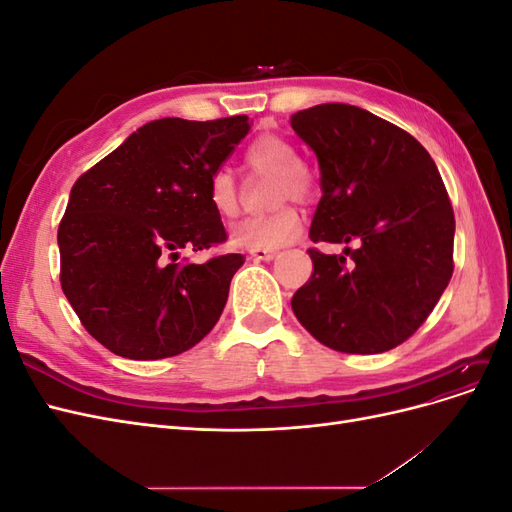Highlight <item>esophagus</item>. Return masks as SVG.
Listing matches in <instances>:
<instances>
[{"instance_id":"esophagus-1","label":"esophagus","mask_w":512,"mask_h":512,"mask_svg":"<svg viewBox=\"0 0 512 512\" xmlns=\"http://www.w3.org/2000/svg\"><path fill=\"white\" fill-rule=\"evenodd\" d=\"M250 256H252L254 260H273V258H275V252H271V250H252Z\"/></svg>"}]
</instances>
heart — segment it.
I'll return each mask as SVG.
<instances>
[{"label":"heart","instance_id":"b5f03b06","mask_svg":"<svg viewBox=\"0 0 512 512\" xmlns=\"http://www.w3.org/2000/svg\"><path fill=\"white\" fill-rule=\"evenodd\" d=\"M245 164L254 173L275 177V200L282 203L286 198L309 200L316 192V179L301 164L299 151L286 138L275 134H262L245 149ZM207 198L211 209L224 220L235 218L239 213V190L237 181L228 168H218L209 179ZM301 215L299 211L284 205L273 213L258 215L241 222L232 241L245 250H277L299 237Z\"/></svg>","mask_w":512,"mask_h":512}]
</instances>
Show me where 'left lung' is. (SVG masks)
<instances>
[{
  "label": "left lung",
  "mask_w": 512,
  "mask_h": 512,
  "mask_svg": "<svg viewBox=\"0 0 512 512\" xmlns=\"http://www.w3.org/2000/svg\"><path fill=\"white\" fill-rule=\"evenodd\" d=\"M290 126L320 166L309 239L356 243L344 256L307 250L314 273L292 312L333 350H391L427 320L453 275L455 215L438 166L414 136L359 106L318 104Z\"/></svg>",
  "instance_id": "8db88e82"
}]
</instances>
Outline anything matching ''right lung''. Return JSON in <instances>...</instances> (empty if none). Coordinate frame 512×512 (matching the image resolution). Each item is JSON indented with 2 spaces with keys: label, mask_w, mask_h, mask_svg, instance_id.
<instances>
[{
  "label": "right lung",
  "mask_w": 512,
  "mask_h": 512,
  "mask_svg": "<svg viewBox=\"0 0 512 512\" xmlns=\"http://www.w3.org/2000/svg\"><path fill=\"white\" fill-rule=\"evenodd\" d=\"M250 128L245 115L149 121L72 185L57 230L61 290L104 348L168 359L220 320L245 258H177L226 241L207 188Z\"/></svg>",
  "instance_id": "1"
}]
</instances>
